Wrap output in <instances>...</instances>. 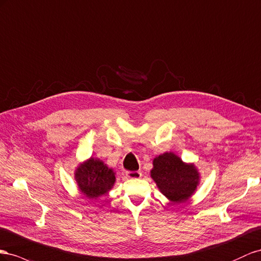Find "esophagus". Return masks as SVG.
I'll return each mask as SVG.
<instances>
[{
	"mask_svg": "<svg viewBox=\"0 0 261 261\" xmlns=\"http://www.w3.org/2000/svg\"><path fill=\"white\" fill-rule=\"evenodd\" d=\"M141 172H126L125 173V178L128 179H138V178L141 177Z\"/></svg>",
	"mask_w": 261,
	"mask_h": 261,
	"instance_id": "1",
	"label": "esophagus"
}]
</instances>
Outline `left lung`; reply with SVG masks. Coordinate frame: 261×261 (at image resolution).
Wrapping results in <instances>:
<instances>
[{
	"label": "left lung",
	"mask_w": 261,
	"mask_h": 261,
	"mask_svg": "<svg viewBox=\"0 0 261 261\" xmlns=\"http://www.w3.org/2000/svg\"><path fill=\"white\" fill-rule=\"evenodd\" d=\"M151 177L170 202L189 200L200 184V173L193 163H185L173 152H165L153 160Z\"/></svg>",
	"instance_id": "8db88e82"
}]
</instances>
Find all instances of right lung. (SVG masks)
<instances>
[{
    "mask_svg": "<svg viewBox=\"0 0 261 261\" xmlns=\"http://www.w3.org/2000/svg\"><path fill=\"white\" fill-rule=\"evenodd\" d=\"M80 191L88 199L105 196L114 187L116 173L99 159L89 158L81 163L74 172Z\"/></svg>",
    "mask_w": 261,
    "mask_h": 261,
    "instance_id": "right-lung-1",
    "label": "right lung"
}]
</instances>
